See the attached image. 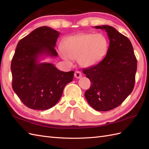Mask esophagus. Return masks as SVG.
I'll use <instances>...</instances> for the list:
<instances>
[{"label": "esophagus", "instance_id": "obj_1", "mask_svg": "<svg viewBox=\"0 0 149 149\" xmlns=\"http://www.w3.org/2000/svg\"><path fill=\"white\" fill-rule=\"evenodd\" d=\"M74 77L77 79H79L82 77V74L80 71H75L74 74Z\"/></svg>", "mask_w": 149, "mask_h": 149}]
</instances>
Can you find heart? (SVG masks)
Listing matches in <instances>:
<instances>
[{"label":"heart","instance_id":"heart-1","mask_svg":"<svg viewBox=\"0 0 149 149\" xmlns=\"http://www.w3.org/2000/svg\"><path fill=\"white\" fill-rule=\"evenodd\" d=\"M59 53L66 61L77 59L81 66L89 67L97 64L106 55L107 42L101 34H81L66 38Z\"/></svg>","mask_w":149,"mask_h":149}]
</instances>
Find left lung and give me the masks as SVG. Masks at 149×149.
Instances as JSON below:
<instances>
[{"mask_svg": "<svg viewBox=\"0 0 149 149\" xmlns=\"http://www.w3.org/2000/svg\"><path fill=\"white\" fill-rule=\"evenodd\" d=\"M95 28L106 31L109 45L102 61L83 69L91 82L84 96L93 109L107 111L120 106L133 90L137 59L127 37L109 26Z\"/></svg>", "mask_w": 149, "mask_h": 149, "instance_id": "obj_1", "label": "left lung"}]
</instances>
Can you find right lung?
I'll return each mask as SVG.
<instances>
[{
	"label": "right lung",
	"instance_id": "add662e5",
	"mask_svg": "<svg viewBox=\"0 0 149 149\" xmlns=\"http://www.w3.org/2000/svg\"><path fill=\"white\" fill-rule=\"evenodd\" d=\"M59 35L57 31L43 26L17 44L11 64L12 88L29 108L41 111L55 106L74 78V71H60L51 63H38L40 56H58L54 47Z\"/></svg>",
	"mask_w": 149,
	"mask_h": 149
}]
</instances>
